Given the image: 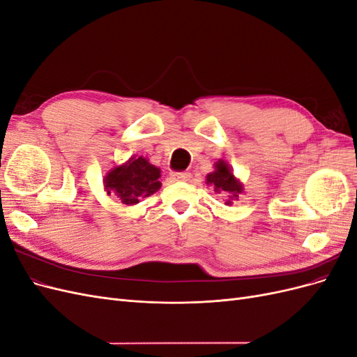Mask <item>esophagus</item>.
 I'll list each match as a JSON object with an SVG mask.
<instances>
[{
    "instance_id": "obj_1",
    "label": "esophagus",
    "mask_w": 357,
    "mask_h": 357,
    "mask_svg": "<svg viewBox=\"0 0 357 357\" xmlns=\"http://www.w3.org/2000/svg\"><path fill=\"white\" fill-rule=\"evenodd\" d=\"M171 177L177 181H188L190 178V172L183 171V172H172Z\"/></svg>"
}]
</instances>
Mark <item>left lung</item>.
Instances as JSON below:
<instances>
[{
  "mask_svg": "<svg viewBox=\"0 0 357 357\" xmlns=\"http://www.w3.org/2000/svg\"><path fill=\"white\" fill-rule=\"evenodd\" d=\"M205 183H207L208 186H211L214 192L226 195V201H225L226 205H231L235 199H238V197L244 190L240 180L235 178L229 165L226 164L223 159H219L215 162L214 171L207 176V181Z\"/></svg>",
  "mask_w": 357,
  "mask_h": 357,
  "instance_id": "8db88e82",
  "label": "left lung"
}]
</instances>
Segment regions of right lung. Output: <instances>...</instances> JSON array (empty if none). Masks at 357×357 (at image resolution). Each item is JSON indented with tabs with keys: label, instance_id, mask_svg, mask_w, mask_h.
<instances>
[{
	"label": "right lung",
	"instance_id": "1",
	"mask_svg": "<svg viewBox=\"0 0 357 357\" xmlns=\"http://www.w3.org/2000/svg\"><path fill=\"white\" fill-rule=\"evenodd\" d=\"M160 169L143 156H132L123 165L112 168L104 177V189L125 205H135L142 198L160 189Z\"/></svg>",
	"mask_w": 357,
	"mask_h": 357
}]
</instances>
